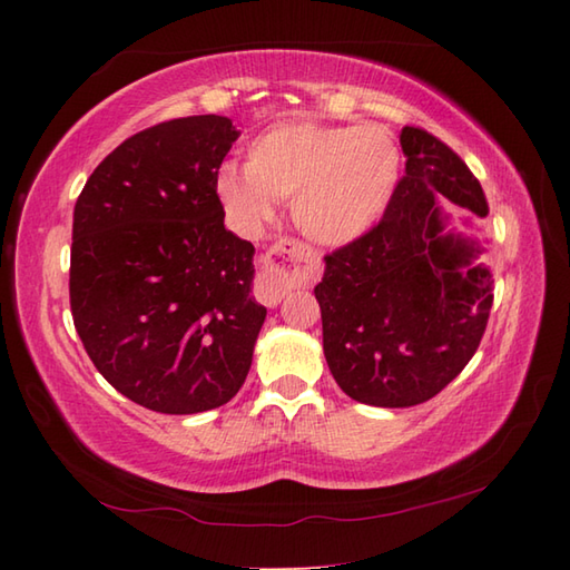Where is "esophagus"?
Instances as JSON below:
<instances>
[{
  "instance_id": "34e87169",
  "label": "esophagus",
  "mask_w": 570,
  "mask_h": 570,
  "mask_svg": "<svg viewBox=\"0 0 570 570\" xmlns=\"http://www.w3.org/2000/svg\"><path fill=\"white\" fill-rule=\"evenodd\" d=\"M318 272L316 252L296 239H282L264 254L262 269L254 284V296L264 306H278L292 288L306 286Z\"/></svg>"
}]
</instances>
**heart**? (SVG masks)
<instances>
[{
    "label": "heart",
    "mask_w": 570,
    "mask_h": 570,
    "mask_svg": "<svg viewBox=\"0 0 570 570\" xmlns=\"http://www.w3.org/2000/svg\"><path fill=\"white\" fill-rule=\"evenodd\" d=\"M402 151L380 125H323L284 119L245 149V171L225 164L215 190L242 229L274 217V200L292 198L301 233L323 247L355 245L380 225L394 198Z\"/></svg>",
    "instance_id": "heart-1"
}]
</instances>
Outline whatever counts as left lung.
Returning a JSON list of instances; mask_svg holds the SVG:
<instances>
[{"instance_id": "8db88e82", "label": "left lung", "mask_w": 570, "mask_h": 570, "mask_svg": "<svg viewBox=\"0 0 570 570\" xmlns=\"http://www.w3.org/2000/svg\"><path fill=\"white\" fill-rule=\"evenodd\" d=\"M406 168L382 223L325 257L323 353L341 390L360 404L429 402L475 355L492 308L485 247L448 227L446 200L488 215L478 178L441 139L402 129ZM465 225L470 220H463Z\"/></svg>"}]
</instances>
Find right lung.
Returning <instances> with one entry per match:
<instances>
[{
	"label": "right lung",
	"instance_id": "add662e5",
	"mask_svg": "<svg viewBox=\"0 0 570 570\" xmlns=\"http://www.w3.org/2000/svg\"><path fill=\"white\" fill-rule=\"evenodd\" d=\"M239 137L220 115L144 129L72 213L70 311L92 365L139 406L198 414L245 384L266 308L254 247L225 229L215 180Z\"/></svg>",
	"mask_w": 570,
	"mask_h": 570
}]
</instances>
